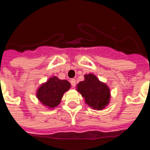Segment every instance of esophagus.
Here are the masks:
<instances>
[{"instance_id":"esophagus-1","label":"esophagus","mask_w":150,"mask_h":150,"mask_svg":"<svg viewBox=\"0 0 150 150\" xmlns=\"http://www.w3.org/2000/svg\"><path fill=\"white\" fill-rule=\"evenodd\" d=\"M70 83H71V85H72V87L74 88L75 86H76V81H75V79H72L70 81Z\"/></svg>"}]
</instances>
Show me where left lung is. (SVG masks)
<instances>
[{
	"label": "left lung",
	"mask_w": 150,
	"mask_h": 150,
	"mask_svg": "<svg viewBox=\"0 0 150 150\" xmlns=\"http://www.w3.org/2000/svg\"><path fill=\"white\" fill-rule=\"evenodd\" d=\"M85 80L78 84V91L85 98L86 104L96 110H102L110 100L108 86L101 83L92 74L84 76Z\"/></svg>",
	"instance_id": "left-lung-1"
}]
</instances>
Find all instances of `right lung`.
Listing matches in <instances>:
<instances>
[{"instance_id": "1", "label": "right lung", "mask_w": 150, "mask_h": 150, "mask_svg": "<svg viewBox=\"0 0 150 150\" xmlns=\"http://www.w3.org/2000/svg\"><path fill=\"white\" fill-rule=\"evenodd\" d=\"M69 88V82L54 76L39 88L37 97L43 104L53 108L59 104L64 93Z\"/></svg>"}]
</instances>
